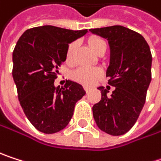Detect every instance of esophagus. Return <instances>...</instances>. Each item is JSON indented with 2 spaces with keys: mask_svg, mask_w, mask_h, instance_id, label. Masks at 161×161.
I'll return each mask as SVG.
<instances>
[{
  "mask_svg": "<svg viewBox=\"0 0 161 161\" xmlns=\"http://www.w3.org/2000/svg\"><path fill=\"white\" fill-rule=\"evenodd\" d=\"M84 90H85V92H86L87 93H88V92H90V89H89V88H84Z\"/></svg>",
  "mask_w": 161,
  "mask_h": 161,
  "instance_id": "1",
  "label": "esophagus"
}]
</instances>
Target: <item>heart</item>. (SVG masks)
Masks as SVG:
<instances>
[{"label":"heart","mask_w":161,"mask_h":161,"mask_svg":"<svg viewBox=\"0 0 161 161\" xmlns=\"http://www.w3.org/2000/svg\"><path fill=\"white\" fill-rule=\"evenodd\" d=\"M89 44H90L91 48L95 53H97L102 46L107 45L105 40L102 39L101 37H92L89 40ZM76 47H77V43L75 41L69 43V45L68 46L67 52H66V60H67V62L72 61ZM101 74H102L101 69H99L97 68L79 67L76 69L71 71L70 77L74 80V81H76V82H78L80 84L85 85V86H91L98 77L101 76Z\"/></svg>","instance_id":"b5f03b06"}]
</instances>
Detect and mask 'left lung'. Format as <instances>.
Returning a JSON list of instances; mask_svg holds the SVG:
<instances>
[{
	"label": "left lung",
	"mask_w": 161,
	"mask_h": 161,
	"mask_svg": "<svg viewBox=\"0 0 161 161\" xmlns=\"http://www.w3.org/2000/svg\"><path fill=\"white\" fill-rule=\"evenodd\" d=\"M90 31L108 40L110 61L107 77L108 84L115 87L110 96L104 87L98 88L102 98L92 107L93 118L102 131L124 135L133 127L145 103L152 78L151 51L141 34L121 25Z\"/></svg>",
	"instance_id": "left-lung-1"
}]
</instances>
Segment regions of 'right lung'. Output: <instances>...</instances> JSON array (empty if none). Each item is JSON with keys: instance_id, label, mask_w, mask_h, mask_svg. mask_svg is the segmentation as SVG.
Masks as SVG:
<instances>
[{"instance_id": "add662e5", "label": "right lung", "mask_w": 161, "mask_h": 161, "mask_svg": "<svg viewBox=\"0 0 161 161\" xmlns=\"http://www.w3.org/2000/svg\"><path fill=\"white\" fill-rule=\"evenodd\" d=\"M88 33L52 25L26 30L13 51L12 75L19 104L30 123L45 134L56 133L69 123L75 104L86 92L67 80L54 87L58 69L66 60L69 44Z\"/></svg>"}]
</instances>
